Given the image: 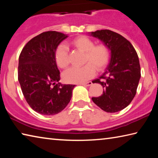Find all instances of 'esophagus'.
<instances>
[{
  "label": "esophagus",
  "instance_id": "obj_1",
  "mask_svg": "<svg viewBox=\"0 0 158 158\" xmlns=\"http://www.w3.org/2000/svg\"><path fill=\"white\" fill-rule=\"evenodd\" d=\"M92 84H93V83L91 81L85 82V83H83V84H81V85H85V86H90V85H91Z\"/></svg>",
  "mask_w": 158,
  "mask_h": 158
}]
</instances>
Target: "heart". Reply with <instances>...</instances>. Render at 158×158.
I'll use <instances>...</instances> for the list:
<instances>
[{"instance_id":"b5f03b06","label":"heart","mask_w":158,"mask_h":158,"mask_svg":"<svg viewBox=\"0 0 158 158\" xmlns=\"http://www.w3.org/2000/svg\"><path fill=\"white\" fill-rule=\"evenodd\" d=\"M69 44L84 52V63L82 67H73L63 73V79L71 84H80L86 81L95 73V69L102 71L107 66L110 58L109 49L106 45L98 44L86 36H79L69 42ZM55 59L60 68H66L69 63L68 50L66 46L60 44L55 53Z\"/></svg>"}]
</instances>
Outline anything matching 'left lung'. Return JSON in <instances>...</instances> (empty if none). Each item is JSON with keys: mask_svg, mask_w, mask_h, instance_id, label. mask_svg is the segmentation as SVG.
<instances>
[{"mask_svg": "<svg viewBox=\"0 0 158 158\" xmlns=\"http://www.w3.org/2000/svg\"><path fill=\"white\" fill-rule=\"evenodd\" d=\"M111 51L105 72L93 80L103 87L102 95L92 98L96 105L108 113L121 111L130 105L137 93L141 77L138 55L132 44L121 35L110 30L91 32Z\"/></svg>", "mask_w": 158, "mask_h": 158, "instance_id": "1", "label": "left lung"}]
</instances>
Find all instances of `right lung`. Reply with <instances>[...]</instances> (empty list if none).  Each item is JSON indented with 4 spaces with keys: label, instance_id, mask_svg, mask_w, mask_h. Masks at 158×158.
I'll use <instances>...</instances> for the list:
<instances>
[{
    "label": "right lung",
    "instance_id": "obj_1",
    "mask_svg": "<svg viewBox=\"0 0 158 158\" xmlns=\"http://www.w3.org/2000/svg\"><path fill=\"white\" fill-rule=\"evenodd\" d=\"M68 36L47 31L32 38L19 58L18 80L23 96L35 111L54 115L68 105L75 85L62 84L55 59L59 44Z\"/></svg>",
    "mask_w": 158,
    "mask_h": 158
}]
</instances>
